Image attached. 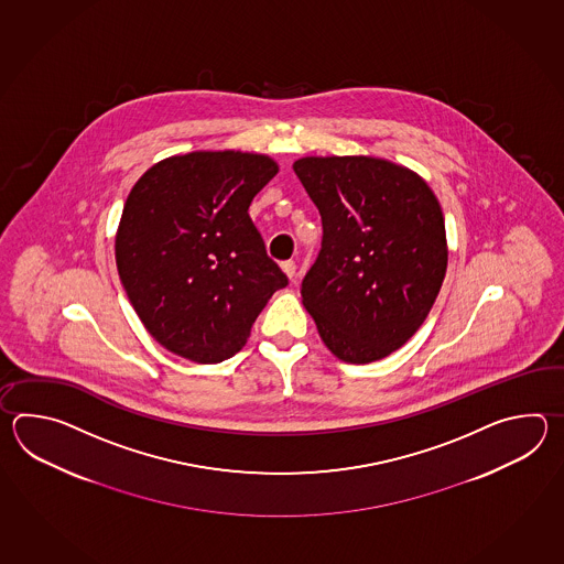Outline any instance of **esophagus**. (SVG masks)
I'll return each instance as SVG.
<instances>
[{
  "instance_id": "esophagus-1",
  "label": "esophagus",
  "mask_w": 564,
  "mask_h": 564,
  "mask_svg": "<svg viewBox=\"0 0 564 564\" xmlns=\"http://www.w3.org/2000/svg\"><path fill=\"white\" fill-rule=\"evenodd\" d=\"M282 272L286 274L292 282H294V278H296V264L292 262V260H288V262H282Z\"/></svg>"
}]
</instances>
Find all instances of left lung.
<instances>
[{
    "label": "left lung",
    "instance_id": "8db88e82",
    "mask_svg": "<svg viewBox=\"0 0 564 564\" xmlns=\"http://www.w3.org/2000/svg\"><path fill=\"white\" fill-rule=\"evenodd\" d=\"M294 173L323 219L302 304L345 362L384 359L417 333L444 284V214L411 169L379 156H302Z\"/></svg>",
    "mask_w": 564,
    "mask_h": 564
}]
</instances>
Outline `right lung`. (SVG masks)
<instances>
[{
    "instance_id": "add662e5",
    "label": "right lung",
    "mask_w": 564,
    "mask_h": 564,
    "mask_svg": "<svg viewBox=\"0 0 564 564\" xmlns=\"http://www.w3.org/2000/svg\"><path fill=\"white\" fill-rule=\"evenodd\" d=\"M276 173L268 155L195 151L159 161L134 183L115 256L132 308L161 347L202 365L229 359L286 286L248 214Z\"/></svg>"
}]
</instances>
